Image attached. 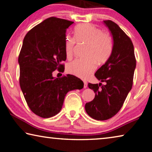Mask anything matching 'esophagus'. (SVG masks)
I'll return each instance as SVG.
<instances>
[{
    "label": "esophagus",
    "mask_w": 152,
    "mask_h": 152,
    "mask_svg": "<svg viewBox=\"0 0 152 152\" xmlns=\"http://www.w3.org/2000/svg\"><path fill=\"white\" fill-rule=\"evenodd\" d=\"M86 87H87V82H85V81H84V88H86Z\"/></svg>",
    "instance_id": "esophagus-1"
}]
</instances>
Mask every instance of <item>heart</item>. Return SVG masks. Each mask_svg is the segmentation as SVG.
Returning a JSON list of instances; mask_svg holds the SVG:
<instances>
[{
    "instance_id": "obj_1",
    "label": "heart",
    "mask_w": 152,
    "mask_h": 152,
    "mask_svg": "<svg viewBox=\"0 0 152 152\" xmlns=\"http://www.w3.org/2000/svg\"><path fill=\"white\" fill-rule=\"evenodd\" d=\"M74 38L70 35L65 38V53L68 59L74 55L76 42L87 43L85 58H78L70 63L67 70L70 74L86 79L93 72L96 63L102 64L109 60L113 50V38L109 33L91 23L80 24L74 29Z\"/></svg>"
}]
</instances>
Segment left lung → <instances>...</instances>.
I'll use <instances>...</instances> for the list:
<instances>
[{
	"mask_svg": "<svg viewBox=\"0 0 152 152\" xmlns=\"http://www.w3.org/2000/svg\"><path fill=\"white\" fill-rule=\"evenodd\" d=\"M103 23L112 35L113 52L109 60L94 74L105 84L88 83L95 96L85 104L87 114L98 121L109 119L119 111L132 90L136 67L134 48L130 38L112 20H103Z\"/></svg>",
	"mask_w": 152,
	"mask_h": 152,
	"instance_id": "left-lung-1",
	"label": "left lung"
}]
</instances>
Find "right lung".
<instances>
[{"mask_svg":"<svg viewBox=\"0 0 152 152\" xmlns=\"http://www.w3.org/2000/svg\"><path fill=\"white\" fill-rule=\"evenodd\" d=\"M70 20L50 17L31 29L24 37L18 62L19 84L28 106L42 118L55 116L69 91L80 90L84 83L71 74L55 78L53 71L64 68L66 60V29Z\"/></svg>","mask_w":152,"mask_h":152,"instance_id":"right-lung-1","label":"right lung"}]
</instances>
